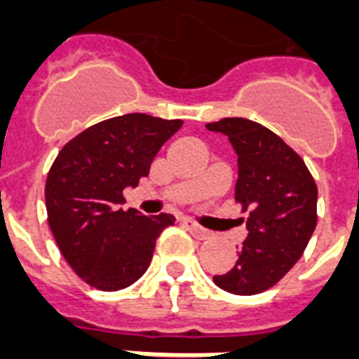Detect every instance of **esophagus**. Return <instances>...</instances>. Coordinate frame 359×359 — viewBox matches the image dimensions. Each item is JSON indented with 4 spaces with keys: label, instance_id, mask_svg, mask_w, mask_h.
I'll use <instances>...</instances> for the list:
<instances>
[{
    "label": "esophagus",
    "instance_id": "obj_1",
    "mask_svg": "<svg viewBox=\"0 0 359 359\" xmlns=\"http://www.w3.org/2000/svg\"><path fill=\"white\" fill-rule=\"evenodd\" d=\"M182 224H184L186 228L190 229L191 235H196L199 239H205V237H209V229L201 228L196 220H191V218H182Z\"/></svg>",
    "mask_w": 359,
    "mask_h": 359
}]
</instances>
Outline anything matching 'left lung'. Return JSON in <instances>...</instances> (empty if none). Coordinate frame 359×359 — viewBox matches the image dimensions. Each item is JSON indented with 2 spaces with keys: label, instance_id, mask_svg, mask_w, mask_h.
<instances>
[{
  "label": "left lung",
  "instance_id": "8db88e82",
  "mask_svg": "<svg viewBox=\"0 0 359 359\" xmlns=\"http://www.w3.org/2000/svg\"><path fill=\"white\" fill-rule=\"evenodd\" d=\"M207 130L228 135L239 156L235 201L248 212V237L239 259L212 280L231 294H259L275 286L305 252L318 218V188L303 158L265 126L222 118Z\"/></svg>",
  "mask_w": 359,
  "mask_h": 359
}]
</instances>
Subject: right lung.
<instances>
[{
    "label": "right lung",
    "instance_id": "1",
    "mask_svg": "<svg viewBox=\"0 0 359 359\" xmlns=\"http://www.w3.org/2000/svg\"><path fill=\"white\" fill-rule=\"evenodd\" d=\"M180 126L143 113L114 116L73 137L56 156L45 184L48 226L65 262L90 286L116 292L143 277L156 239L175 224L173 215L144 216L120 203Z\"/></svg>",
    "mask_w": 359,
    "mask_h": 359
}]
</instances>
